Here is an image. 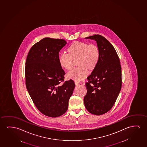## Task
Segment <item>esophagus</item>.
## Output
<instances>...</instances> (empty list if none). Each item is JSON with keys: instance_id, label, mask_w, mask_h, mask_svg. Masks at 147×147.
<instances>
[{"instance_id": "esophagus-1", "label": "esophagus", "mask_w": 147, "mask_h": 147, "mask_svg": "<svg viewBox=\"0 0 147 147\" xmlns=\"http://www.w3.org/2000/svg\"><path fill=\"white\" fill-rule=\"evenodd\" d=\"M75 84H76V86H78V85H79V84H80V83L79 82H78V81H75Z\"/></svg>"}]
</instances>
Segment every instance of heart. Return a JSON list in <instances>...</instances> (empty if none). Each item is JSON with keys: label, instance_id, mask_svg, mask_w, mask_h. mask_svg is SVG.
<instances>
[{"label": "heart", "instance_id": "b5f03b06", "mask_svg": "<svg viewBox=\"0 0 147 147\" xmlns=\"http://www.w3.org/2000/svg\"><path fill=\"white\" fill-rule=\"evenodd\" d=\"M67 50L68 53L62 52L59 55V62L62 67L69 70L73 66L72 58H78L77 64L79 66L73 68L67 75L70 79L77 81L84 79L88 73V68L93 69L99 60V49L94 44L76 42Z\"/></svg>", "mask_w": 147, "mask_h": 147}]
</instances>
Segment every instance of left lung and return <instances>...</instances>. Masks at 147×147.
<instances>
[{"instance_id":"left-lung-1","label":"left lung","mask_w":147,"mask_h":147,"mask_svg":"<svg viewBox=\"0 0 147 147\" xmlns=\"http://www.w3.org/2000/svg\"><path fill=\"white\" fill-rule=\"evenodd\" d=\"M85 38L95 40L99 49L100 58L87 78V93L84 102L90 113L100 115L111 109L120 93L121 67L115 50L105 38L94 35Z\"/></svg>"}]
</instances>
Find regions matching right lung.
<instances>
[{"mask_svg": "<svg viewBox=\"0 0 147 147\" xmlns=\"http://www.w3.org/2000/svg\"><path fill=\"white\" fill-rule=\"evenodd\" d=\"M66 44L63 39L45 38L32 47L26 61L29 95L39 111L51 117L66 112L75 88L72 80L64 82L65 74L59 62V52Z\"/></svg>", "mask_w": 147, "mask_h": 147, "instance_id": "add662e5", "label": "right lung"}]
</instances>
